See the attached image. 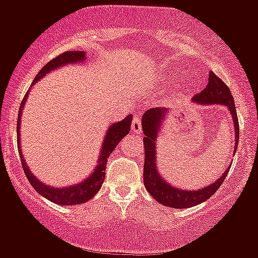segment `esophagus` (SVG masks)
Here are the masks:
<instances>
[{
    "instance_id": "34e87169",
    "label": "esophagus",
    "mask_w": 258,
    "mask_h": 258,
    "mask_svg": "<svg viewBox=\"0 0 258 258\" xmlns=\"http://www.w3.org/2000/svg\"><path fill=\"white\" fill-rule=\"evenodd\" d=\"M131 128L135 134H141L143 132V126H141V119L139 117H135L132 119V124H131Z\"/></svg>"
}]
</instances>
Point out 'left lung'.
Returning <instances> with one entry per match:
<instances>
[{"mask_svg":"<svg viewBox=\"0 0 258 258\" xmlns=\"http://www.w3.org/2000/svg\"><path fill=\"white\" fill-rule=\"evenodd\" d=\"M195 104L213 105L220 104L227 107L233 119L234 127L235 145L234 151H237L238 141H239V123H238L237 112L233 95L229 88L223 83V80L216 76L214 72L209 74V83L206 88L200 94L195 95L191 100ZM169 108H153L146 110L143 114V130H144V146H145V164H144V186L148 189L149 194L155 199L159 204L174 209H187L191 206H196L202 204L208 199H210L227 177L230 169V165L224 170L223 174L218 178V180L213 182L206 187L199 189H182L179 187H174L163 178L159 173L158 162H156V139L159 132L164 123Z\"/></svg>","mask_w":258,"mask_h":258,"instance_id":"left-lung-1","label":"left lung"}]
</instances>
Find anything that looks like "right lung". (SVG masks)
<instances>
[{
	"label": "right lung",
	"mask_w": 258,
	"mask_h": 258,
	"mask_svg": "<svg viewBox=\"0 0 258 258\" xmlns=\"http://www.w3.org/2000/svg\"><path fill=\"white\" fill-rule=\"evenodd\" d=\"M86 61V53L83 50H70V52H64L62 54H59L58 57H56L54 59H52L50 62H48L39 72L35 76V79L33 80L30 89L45 76V75L49 74L50 71H54V70L59 69V67L69 66V64H79L83 63ZM30 89L26 93V95L24 96L23 102H21L20 109H19V117H18V148H19V154H20L21 158V164H23V169L25 172L26 178H28L29 183L33 186V188L38 192L39 195H42L44 199L49 200L50 202H54V204H58V205L66 206V205H79V204H84V202L89 201V200L93 199L98 191L102 187L103 182H104L105 178V165H107V160L109 158V155L112 154V151L114 150L117 144H119V141L123 139L126 135H128L130 128H131V122H132V115L128 114L126 118H123L122 121L115 122V123L109 124V127L107 128V132L104 135V139H103V145L100 148V154L99 159L96 162L95 169L91 172V174L89 177H86L85 179L79 182L76 184H71V186H64V187H53L49 184H45L43 182H40L37 177H35L31 170L29 169L28 164H26L25 159H24L23 153H21L20 148V124H21V115H23V109L24 105H25L26 99H28V95L30 93Z\"/></svg>",
	"instance_id": "1"
}]
</instances>
